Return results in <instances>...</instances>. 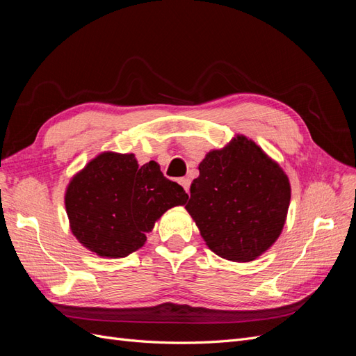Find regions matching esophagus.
I'll return each instance as SVG.
<instances>
[{
    "label": "esophagus",
    "instance_id": "esophagus-1",
    "mask_svg": "<svg viewBox=\"0 0 356 356\" xmlns=\"http://www.w3.org/2000/svg\"><path fill=\"white\" fill-rule=\"evenodd\" d=\"M179 184L184 187V190L187 191V193H190V184H191V181H190V178H181L179 179Z\"/></svg>",
    "mask_w": 356,
    "mask_h": 356
}]
</instances>
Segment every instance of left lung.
I'll list each match as a JSON object with an SVG mask.
<instances>
[{
	"mask_svg": "<svg viewBox=\"0 0 356 356\" xmlns=\"http://www.w3.org/2000/svg\"><path fill=\"white\" fill-rule=\"evenodd\" d=\"M193 179L187 212L209 250L230 261H252L281 234L291 199L282 168L238 135L212 149Z\"/></svg>",
	"mask_w": 356,
	"mask_h": 356,
	"instance_id": "left-lung-1",
	"label": "left lung"
}]
</instances>
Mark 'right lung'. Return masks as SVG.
Listing matches in <instances>:
<instances>
[{
    "label": "right lung",
    "instance_id": "obj_1",
    "mask_svg": "<svg viewBox=\"0 0 356 356\" xmlns=\"http://www.w3.org/2000/svg\"><path fill=\"white\" fill-rule=\"evenodd\" d=\"M187 199L156 161L139 166L135 154L105 152L70 181L65 208L83 246L99 257L123 258L145 243L161 215Z\"/></svg>",
    "mask_w": 356,
    "mask_h": 356
}]
</instances>
